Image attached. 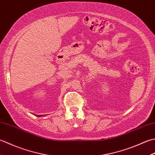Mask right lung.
Masks as SVG:
<instances>
[{"label":"right lung","instance_id":"obj_1","mask_svg":"<svg viewBox=\"0 0 155 155\" xmlns=\"http://www.w3.org/2000/svg\"><path fill=\"white\" fill-rule=\"evenodd\" d=\"M39 117H40V116H39Z\"/></svg>","mask_w":155,"mask_h":155}]
</instances>
